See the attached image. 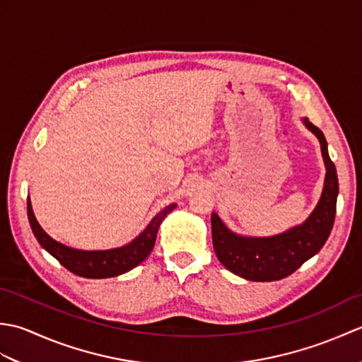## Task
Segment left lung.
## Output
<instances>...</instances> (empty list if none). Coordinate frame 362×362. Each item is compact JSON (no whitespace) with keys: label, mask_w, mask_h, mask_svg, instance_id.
Listing matches in <instances>:
<instances>
[{"label":"left lung","mask_w":362,"mask_h":362,"mask_svg":"<svg viewBox=\"0 0 362 362\" xmlns=\"http://www.w3.org/2000/svg\"><path fill=\"white\" fill-rule=\"evenodd\" d=\"M303 124L319 138L327 174L324 191L316 209L303 224L269 238H250L233 233L216 213L211 214L213 247L230 272L252 281H275L296 272L306 259L324 247L334 224L336 201L339 193L336 166L328 156L322 130L303 118Z\"/></svg>","instance_id":"8db88e82"}]
</instances>
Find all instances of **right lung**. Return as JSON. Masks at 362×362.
<instances>
[{
	"instance_id": "obj_1",
	"label": "right lung",
	"mask_w": 362,
	"mask_h": 362,
	"mask_svg": "<svg viewBox=\"0 0 362 362\" xmlns=\"http://www.w3.org/2000/svg\"><path fill=\"white\" fill-rule=\"evenodd\" d=\"M174 209L175 204H171L157 213L149 226L127 245L110 250H78L57 243L45 232L34 216L33 205L28 197V219L37 241L68 271L83 279H110L129 272L130 269L143 263L153 249L160 224Z\"/></svg>"
}]
</instances>
